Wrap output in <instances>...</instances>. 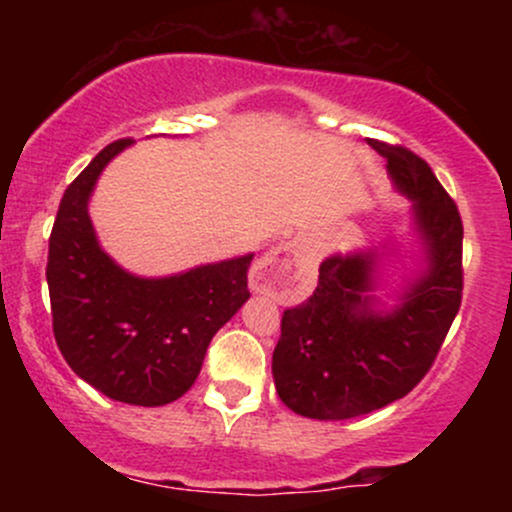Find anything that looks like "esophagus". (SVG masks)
<instances>
[{"label": "esophagus", "mask_w": 512, "mask_h": 512, "mask_svg": "<svg viewBox=\"0 0 512 512\" xmlns=\"http://www.w3.org/2000/svg\"><path fill=\"white\" fill-rule=\"evenodd\" d=\"M301 243H286L257 260L250 272V289L257 293H289L296 284L301 264Z\"/></svg>", "instance_id": "34e87169"}]
</instances>
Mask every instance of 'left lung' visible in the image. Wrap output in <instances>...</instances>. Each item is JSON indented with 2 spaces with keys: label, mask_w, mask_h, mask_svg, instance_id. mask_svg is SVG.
I'll return each mask as SVG.
<instances>
[{
  "label": "left lung",
  "mask_w": 512,
  "mask_h": 512,
  "mask_svg": "<svg viewBox=\"0 0 512 512\" xmlns=\"http://www.w3.org/2000/svg\"><path fill=\"white\" fill-rule=\"evenodd\" d=\"M397 187L414 199L428 269L392 315L370 310V255L320 264L313 296L281 315L272 356L281 402L308 419H354L409 395L436 361L462 303V219L428 163L370 139Z\"/></svg>",
  "instance_id": "1"
}]
</instances>
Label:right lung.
<instances>
[{"instance_id": "1", "label": "right lung", "mask_w": 512, "mask_h": 512, "mask_svg": "<svg viewBox=\"0 0 512 512\" xmlns=\"http://www.w3.org/2000/svg\"><path fill=\"white\" fill-rule=\"evenodd\" d=\"M132 139H117L64 190L50 233L52 332L79 378L115 402L161 407L197 380L216 332L250 298L252 255L168 279H139L110 260L88 219L98 175Z\"/></svg>"}]
</instances>
